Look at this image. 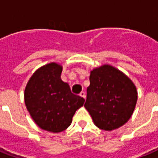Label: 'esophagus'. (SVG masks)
<instances>
[{"label":"esophagus","instance_id":"34e87169","mask_svg":"<svg viewBox=\"0 0 158 158\" xmlns=\"http://www.w3.org/2000/svg\"><path fill=\"white\" fill-rule=\"evenodd\" d=\"M80 96L81 97H82V98L85 99V93L84 92V91H81V92L80 93Z\"/></svg>","mask_w":158,"mask_h":158}]
</instances>
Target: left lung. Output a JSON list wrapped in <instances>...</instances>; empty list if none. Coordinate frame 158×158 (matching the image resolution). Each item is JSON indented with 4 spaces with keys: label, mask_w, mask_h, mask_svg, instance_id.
Segmentation results:
<instances>
[{
    "label": "left lung",
    "mask_w": 158,
    "mask_h": 158,
    "mask_svg": "<svg viewBox=\"0 0 158 158\" xmlns=\"http://www.w3.org/2000/svg\"><path fill=\"white\" fill-rule=\"evenodd\" d=\"M84 105L99 129L112 131L128 122L138 101L137 88L131 79L109 64L90 71Z\"/></svg>",
    "instance_id": "8db88e82"
}]
</instances>
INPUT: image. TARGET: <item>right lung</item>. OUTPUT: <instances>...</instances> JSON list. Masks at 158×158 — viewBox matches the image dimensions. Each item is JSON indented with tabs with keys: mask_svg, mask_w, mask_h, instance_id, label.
<instances>
[{
	"mask_svg": "<svg viewBox=\"0 0 158 158\" xmlns=\"http://www.w3.org/2000/svg\"><path fill=\"white\" fill-rule=\"evenodd\" d=\"M62 71L60 64L48 63L35 71L24 89V103L30 116L40 129L52 133L68 129L85 102L62 81Z\"/></svg>",
	"mask_w": 158,
	"mask_h": 158,
	"instance_id": "1",
	"label": "right lung"
}]
</instances>
